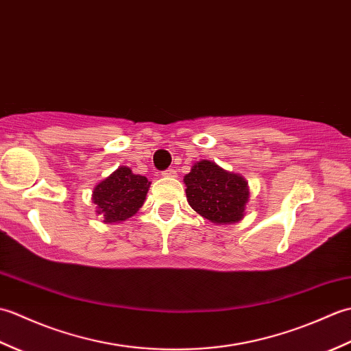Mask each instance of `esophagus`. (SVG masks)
<instances>
[{
	"mask_svg": "<svg viewBox=\"0 0 351 351\" xmlns=\"http://www.w3.org/2000/svg\"><path fill=\"white\" fill-rule=\"evenodd\" d=\"M162 176H166V178H176L178 173H176L175 169H167V170L162 171Z\"/></svg>",
	"mask_w": 351,
	"mask_h": 351,
	"instance_id": "esophagus-1",
	"label": "esophagus"
}]
</instances>
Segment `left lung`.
<instances>
[{"instance_id":"left-lung-1","label":"left lung","mask_w":351,"mask_h":351,"mask_svg":"<svg viewBox=\"0 0 351 351\" xmlns=\"http://www.w3.org/2000/svg\"><path fill=\"white\" fill-rule=\"evenodd\" d=\"M184 182L190 206L202 217L214 223H235L243 219L249 189L240 175L204 160L193 166Z\"/></svg>"}]
</instances>
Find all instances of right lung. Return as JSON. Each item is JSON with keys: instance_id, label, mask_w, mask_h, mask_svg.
Returning <instances> with one entry per match:
<instances>
[{"instance_id": "obj_1", "label": "right lung", "mask_w": 351, "mask_h": 351, "mask_svg": "<svg viewBox=\"0 0 351 351\" xmlns=\"http://www.w3.org/2000/svg\"><path fill=\"white\" fill-rule=\"evenodd\" d=\"M149 182L145 176L134 175L128 167H119L96 185L93 202L106 223H119L132 217L143 205Z\"/></svg>"}]
</instances>
